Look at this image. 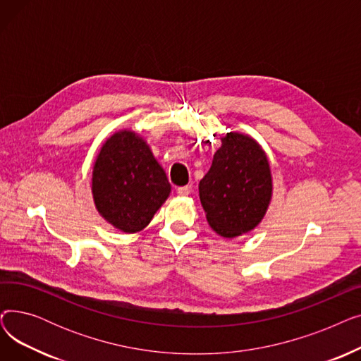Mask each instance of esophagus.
I'll return each mask as SVG.
<instances>
[{"mask_svg": "<svg viewBox=\"0 0 361 361\" xmlns=\"http://www.w3.org/2000/svg\"><path fill=\"white\" fill-rule=\"evenodd\" d=\"M190 192H192V185L190 184H187V185H183V187L177 188V193L180 196H188V195H190Z\"/></svg>", "mask_w": 361, "mask_h": 361, "instance_id": "obj_1", "label": "esophagus"}]
</instances>
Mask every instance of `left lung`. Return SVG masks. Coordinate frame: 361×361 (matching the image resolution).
<instances>
[{
	"label": "left lung",
	"instance_id": "8db88e82",
	"mask_svg": "<svg viewBox=\"0 0 361 361\" xmlns=\"http://www.w3.org/2000/svg\"><path fill=\"white\" fill-rule=\"evenodd\" d=\"M221 142L199 183V196L212 230L234 238L252 231L267 214L272 176L267 154L255 139L231 131Z\"/></svg>",
	"mask_w": 361,
	"mask_h": 361
}]
</instances>
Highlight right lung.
I'll return each mask as SVG.
<instances>
[{"mask_svg": "<svg viewBox=\"0 0 361 361\" xmlns=\"http://www.w3.org/2000/svg\"><path fill=\"white\" fill-rule=\"evenodd\" d=\"M169 192L165 171L136 133L123 130L104 143L93 165L92 195L98 212L117 230H143Z\"/></svg>", "mask_w": 361, "mask_h": 361, "instance_id": "right-lung-1", "label": "right lung"}]
</instances>
